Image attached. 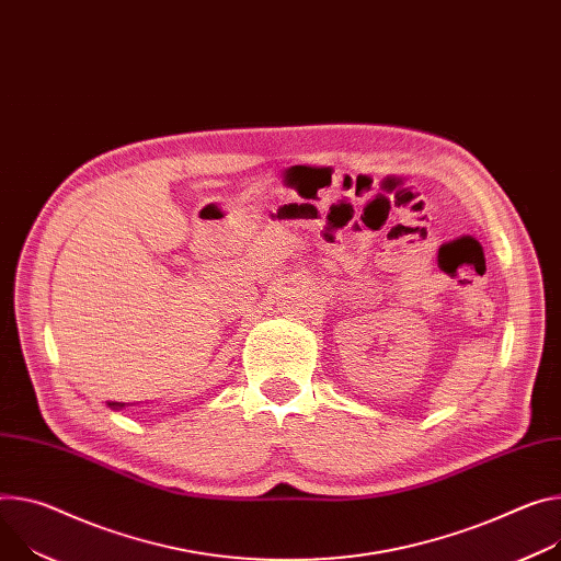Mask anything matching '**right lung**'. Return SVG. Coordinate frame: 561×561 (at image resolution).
Listing matches in <instances>:
<instances>
[{
	"mask_svg": "<svg viewBox=\"0 0 561 561\" xmlns=\"http://www.w3.org/2000/svg\"><path fill=\"white\" fill-rule=\"evenodd\" d=\"M125 404H127V402H107V407H112V410H116V412H121Z\"/></svg>",
	"mask_w": 561,
	"mask_h": 561,
	"instance_id": "add662e5",
	"label": "right lung"
}]
</instances>
